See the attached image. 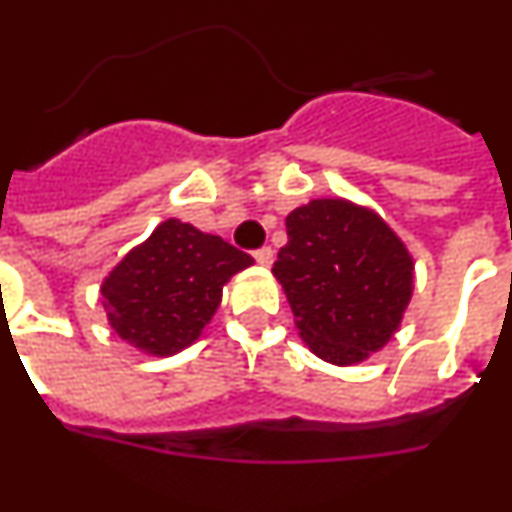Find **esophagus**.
Here are the masks:
<instances>
[{
	"label": "esophagus",
	"mask_w": 512,
	"mask_h": 512,
	"mask_svg": "<svg viewBox=\"0 0 512 512\" xmlns=\"http://www.w3.org/2000/svg\"><path fill=\"white\" fill-rule=\"evenodd\" d=\"M255 260L260 262V265L270 267L272 260H275V252H272V247H260V250H255Z\"/></svg>",
	"instance_id": "esophagus-1"
}]
</instances>
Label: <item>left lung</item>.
<instances>
[{
  "instance_id": "1",
  "label": "left lung",
  "mask_w": 512,
  "mask_h": 512,
  "mask_svg": "<svg viewBox=\"0 0 512 512\" xmlns=\"http://www.w3.org/2000/svg\"><path fill=\"white\" fill-rule=\"evenodd\" d=\"M285 224L288 245L272 272L310 351L351 366L384 348L414 290L404 242L379 214L346 199H313Z\"/></svg>"
}]
</instances>
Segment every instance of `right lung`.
I'll list each match as a JSON object with an SVG mask.
<instances>
[{"mask_svg":"<svg viewBox=\"0 0 512 512\" xmlns=\"http://www.w3.org/2000/svg\"><path fill=\"white\" fill-rule=\"evenodd\" d=\"M217 234L166 219L105 278V310L113 331L154 356L197 341L222 300V285L252 265Z\"/></svg>","mask_w":512,"mask_h":512,"instance_id":"1","label":"right lung"}]
</instances>
